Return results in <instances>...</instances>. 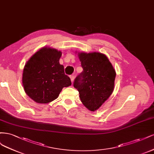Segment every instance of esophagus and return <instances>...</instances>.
<instances>
[{"instance_id": "obj_1", "label": "esophagus", "mask_w": 154, "mask_h": 154, "mask_svg": "<svg viewBox=\"0 0 154 154\" xmlns=\"http://www.w3.org/2000/svg\"><path fill=\"white\" fill-rule=\"evenodd\" d=\"M70 77L72 82H73V80H74V75H72L70 76Z\"/></svg>"}]
</instances>
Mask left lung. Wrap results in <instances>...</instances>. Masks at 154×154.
<instances>
[{"label": "left lung", "mask_w": 154, "mask_h": 154, "mask_svg": "<svg viewBox=\"0 0 154 154\" xmlns=\"http://www.w3.org/2000/svg\"><path fill=\"white\" fill-rule=\"evenodd\" d=\"M83 71L76 77L73 87L89 110L95 111L112 94L116 72L106 55L98 52L79 53Z\"/></svg>", "instance_id": "8db88e82"}]
</instances>
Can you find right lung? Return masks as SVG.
Returning <instances> with one entry per match:
<instances>
[{
	"label": "right lung",
	"instance_id": "add662e5",
	"mask_svg": "<svg viewBox=\"0 0 154 154\" xmlns=\"http://www.w3.org/2000/svg\"><path fill=\"white\" fill-rule=\"evenodd\" d=\"M61 52L43 48L36 52L25 65L22 83L27 95L37 103H47L56 99L64 87L71 86L59 64Z\"/></svg>",
	"mask_w": 154,
	"mask_h": 154
}]
</instances>
